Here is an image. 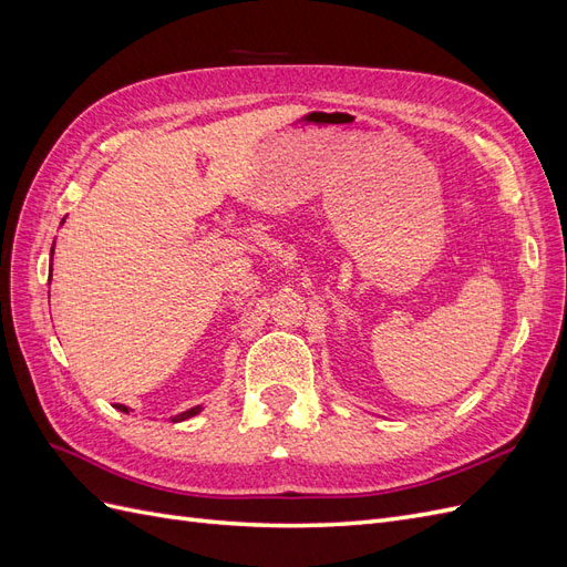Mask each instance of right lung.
Wrapping results in <instances>:
<instances>
[{
    "label": "right lung",
    "mask_w": 567,
    "mask_h": 567,
    "mask_svg": "<svg viewBox=\"0 0 567 567\" xmlns=\"http://www.w3.org/2000/svg\"><path fill=\"white\" fill-rule=\"evenodd\" d=\"M51 255H54V248H51ZM115 409H120V411H125V414H127V406L125 404H115ZM198 411H200V406H194V409H188V411H184V414H179L177 419H173L175 423L177 421H186V419H192V416H196L198 414Z\"/></svg>",
    "instance_id": "add662e5"
}]
</instances>
